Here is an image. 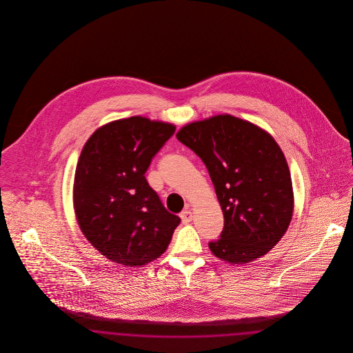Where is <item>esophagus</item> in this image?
Here are the masks:
<instances>
[{
	"instance_id": "34e87169",
	"label": "esophagus",
	"mask_w": 353,
	"mask_h": 353,
	"mask_svg": "<svg viewBox=\"0 0 353 353\" xmlns=\"http://www.w3.org/2000/svg\"><path fill=\"white\" fill-rule=\"evenodd\" d=\"M180 217H181V219H183V222L184 223H189L190 221H192V219H193V216H192V212L190 210H184V212H181V214H180Z\"/></svg>"
}]
</instances>
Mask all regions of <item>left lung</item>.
Masks as SVG:
<instances>
[{"label":"left lung","mask_w":353,"mask_h":353,"mask_svg":"<svg viewBox=\"0 0 353 353\" xmlns=\"http://www.w3.org/2000/svg\"><path fill=\"white\" fill-rule=\"evenodd\" d=\"M176 136L201 159L223 212L219 239L209 242L212 252L233 265L268 254L294 210L291 174L276 141L232 115L190 123Z\"/></svg>","instance_id":"1"}]
</instances>
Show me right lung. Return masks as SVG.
I'll return each mask as SVG.
<instances>
[{
  "label": "right lung",
  "mask_w": 353,
  "mask_h": 353,
  "mask_svg": "<svg viewBox=\"0 0 353 353\" xmlns=\"http://www.w3.org/2000/svg\"><path fill=\"white\" fill-rule=\"evenodd\" d=\"M176 131L141 117L97 130L84 144L74 179V209L88 242L107 259L143 266L167 250L180 217L169 213L145 172Z\"/></svg>",
  "instance_id": "right-lung-1"
}]
</instances>
